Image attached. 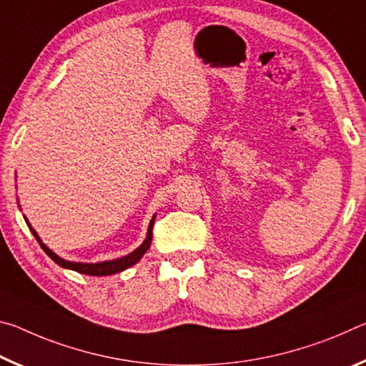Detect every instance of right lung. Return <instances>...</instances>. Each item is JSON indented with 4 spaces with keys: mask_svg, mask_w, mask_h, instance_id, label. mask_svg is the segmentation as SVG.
Wrapping results in <instances>:
<instances>
[{
    "mask_svg": "<svg viewBox=\"0 0 366 366\" xmlns=\"http://www.w3.org/2000/svg\"><path fill=\"white\" fill-rule=\"evenodd\" d=\"M27 221V219H26ZM153 222H154V216L153 219L150 221V226H148V232H147V239L144 240V244H142L139 249H135L132 253H129V255L122 257V258H117V259H111V262H103V263H74V262H66V259L59 258L56 253H53L51 250L48 249V247L45 244L40 242L39 235H36V232L34 231L32 227H30V231H32V234L35 235V239L39 240L41 249L45 250L46 255L53 259L54 263H58L59 266H63V268H67V269H74L77 272H82V274H89V276H108V274H114V272H121L126 268H129V266H132L139 262V259L144 257V253L150 249V244H152V235H153Z\"/></svg>",
    "mask_w": 366,
    "mask_h": 366,
    "instance_id": "obj_1",
    "label": "right lung"
}]
</instances>
